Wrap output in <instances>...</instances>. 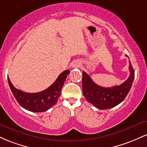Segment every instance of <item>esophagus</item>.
Segmentation results:
<instances>
[{"instance_id": "obj_1", "label": "esophagus", "mask_w": 147, "mask_h": 147, "mask_svg": "<svg viewBox=\"0 0 147 147\" xmlns=\"http://www.w3.org/2000/svg\"><path fill=\"white\" fill-rule=\"evenodd\" d=\"M77 67H78V66H79V65H77Z\"/></svg>"}]
</instances>
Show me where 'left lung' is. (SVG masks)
I'll list each match as a JSON object with an SVG mask.
<instances>
[{
	"label": "left lung",
	"mask_w": 147,
	"mask_h": 147,
	"mask_svg": "<svg viewBox=\"0 0 147 147\" xmlns=\"http://www.w3.org/2000/svg\"><path fill=\"white\" fill-rule=\"evenodd\" d=\"M128 57L127 55H126ZM130 75L124 83L119 86L111 88H104L96 84L85 72L82 73V90L85 98L88 102L101 110L115 107L125 99L129 93L135 72L129 61Z\"/></svg>",
	"instance_id": "1"
}]
</instances>
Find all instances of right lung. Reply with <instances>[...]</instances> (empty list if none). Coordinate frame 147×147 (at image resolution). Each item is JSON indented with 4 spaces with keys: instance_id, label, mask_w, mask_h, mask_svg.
<instances>
[{
    "instance_id": "1",
    "label": "right lung",
    "mask_w": 147,
    "mask_h": 147,
    "mask_svg": "<svg viewBox=\"0 0 147 147\" xmlns=\"http://www.w3.org/2000/svg\"><path fill=\"white\" fill-rule=\"evenodd\" d=\"M70 70H66L60 74L55 82L45 90L35 93H28L16 89L8 77V83L20 106L32 112H45L56 104L61 95V90L63 87Z\"/></svg>"
}]
</instances>
